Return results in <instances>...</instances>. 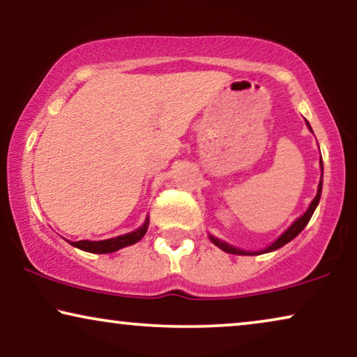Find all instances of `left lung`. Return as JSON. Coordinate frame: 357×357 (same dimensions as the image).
<instances>
[{"label": "left lung", "instance_id": "left-lung-1", "mask_svg": "<svg viewBox=\"0 0 357 357\" xmlns=\"http://www.w3.org/2000/svg\"><path fill=\"white\" fill-rule=\"evenodd\" d=\"M307 126H309V130L312 131L310 125H309V121H307ZM320 167H321V174H324V164H321V159H320ZM321 178H324V177H321ZM321 178H320V182H319V190H317L315 198L312 199L310 206L307 208V211H305L304 214H302V216H301L299 219H296V221L292 222V226H291L289 229H287V231L282 232L281 236L278 237L276 241L273 242L270 247L263 248V250H258V252H247V250H241V248H237V247L229 245V243L222 242V241H219L218 237L209 236V238H211V242L214 243V245H218L219 248H221V250H224L226 253H232V255H261V253L278 250V248H281L282 245H286L287 242H291L292 238H294L296 236H299V234L302 232V229H304V227L307 226V224H309L310 218H312V214H314L315 208H317V204H319V202H320V195H321V182H324V180H321Z\"/></svg>", "mask_w": 357, "mask_h": 357}]
</instances>
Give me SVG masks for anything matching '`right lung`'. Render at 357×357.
Here are the masks:
<instances>
[{"mask_svg": "<svg viewBox=\"0 0 357 357\" xmlns=\"http://www.w3.org/2000/svg\"><path fill=\"white\" fill-rule=\"evenodd\" d=\"M148 226H149V218H146L143 226L138 227L133 232L125 234V236H119L114 238H107V241H97V242L79 241V242H70V243L73 247L81 248V250L89 252V253H112V252L120 250V248H123V247L133 245V243L141 241V238L144 237L146 231H148Z\"/></svg>", "mask_w": 357, "mask_h": 357, "instance_id": "add662e5", "label": "right lung"}]
</instances>
